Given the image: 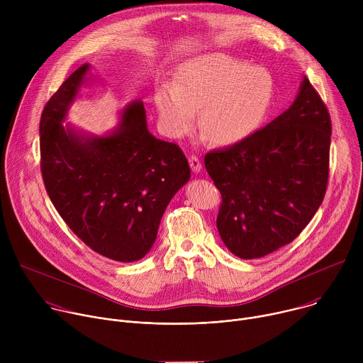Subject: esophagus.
<instances>
[{"instance_id":"esophagus-1","label":"esophagus","mask_w":363,"mask_h":363,"mask_svg":"<svg viewBox=\"0 0 363 363\" xmlns=\"http://www.w3.org/2000/svg\"><path fill=\"white\" fill-rule=\"evenodd\" d=\"M188 162H189V167L192 169V172H199L202 169V165H201V161L199 158L196 157V155H191V157L188 158Z\"/></svg>"}]
</instances>
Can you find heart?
Here are the masks:
<instances>
[{
  "label": "heart",
  "instance_id": "1",
  "mask_svg": "<svg viewBox=\"0 0 363 363\" xmlns=\"http://www.w3.org/2000/svg\"><path fill=\"white\" fill-rule=\"evenodd\" d=\"M273 97L269 72L225 55H206L184 66L174 86L160 87L155 106L172 135L185 133L201 109L202 136L216 145H235L263 125Z\"/></svg>",
  "mask_w": 363,
  "mask_h": 363
}]
</instances>
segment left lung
<instances>
[{
	"label": "left lung",
	"mask_w": 363,
	"mask_h": 363,
	"mask_svg": "<svg viewBox=\"0 0 363 363\" xmlns=\"http://www.w3.org/2000/svg\"><path fill=\"white\" fill-rule=\"evenodd\" d=\"M330 136L329 111L304 77L284 113L242 142L205 155L223 198L217 228L233 254L264 257L304 230L328 189Z\"/></svg>",
	"instance_id": "1"
}]
</instances>
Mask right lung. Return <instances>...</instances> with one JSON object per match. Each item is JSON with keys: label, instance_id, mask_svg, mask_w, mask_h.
Segmentation results:
<instances>
[{"label": "right lung", "instance_id": "add662e5", "mask_svg": "<svg viewBox=\"0 0 363 363\" xmlns=\"http://www.w3.org/2000/svg\"><path fill=\"white\" fill-rule=\"evenodd\" d=\"M87 69L72 73L41 112V175L55 208L89 248L130 263L152 248L165 208L191 171L177 143L149 133L142 101L123 111L119 129L108 136L65 129Z\"/></svg>", "mask_w": 363, "mask_h": 363}]
</instances>
